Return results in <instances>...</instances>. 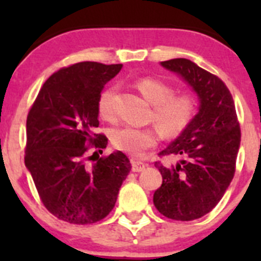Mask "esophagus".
Segmentation results:
<instances>
[{"label":"esophagus","mask_w":261,"mask_h":261,"mask_svg":"<svg viewBox=\"0 0 261 261\" xmlns=\"http://www.w3.org/2000/svg\"><path fill=\"white\" fill-rule=\"evenodd\" d=\"M146 164H144V163L141 162H136V160H133V172H143L144 169H145Z\"/></svg>","instance_id":"esophagus-1"}]
</instances>
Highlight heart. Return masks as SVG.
Returning <instances> with one entry per match:
<instances>
[{
  "label": "heart",
  "instance_id": "obj_1",
  "mask_svg": "<svg viewBox=\"0 0 261 261\" xmlns=\"http://www.w3.org/2000/svg\"><path fill=\"white\" fill-rule=\"evenodd\" d=\"M136 88L144 97L152 103L151 120L159 126L164 135L173 138L183 133L197 111V98L189 92L174 93V88L167 82L159 78L145 77L136 82ZM114 86L107 87L97 98V112L106 121L115 117ZM111 143L116 149L133 156L141 158L147 150L156 146L159 141V130L155 126L138 127L133 125H123L116 127L110 133Z\"/></svg>",
  "mask_w": 261,
  "mask_h": 261
}]
</instances>
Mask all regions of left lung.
Segmentation results:
<instances>
[{
  "instance_id": "left-lung-1",
  "label": "left lung",
  "mask_w": 261,
  "mask_h": 261,
  "mask_svg": "<svg viewBox=\"0 0 261 261\" xmlns=\"http://www.w3.org/2000/svg\"><path fill=\"white\" fill-rule=\"evenodd\" d=\"M162 65L191 84L201 106L188 127L159 152V156L177 155L181 160L169 168L155 162L163 183L152 201L165 217L197 220L217 206L235 175L240 123L232 96L217 75L183 58Z\"/></svg>"
}]
</instances>
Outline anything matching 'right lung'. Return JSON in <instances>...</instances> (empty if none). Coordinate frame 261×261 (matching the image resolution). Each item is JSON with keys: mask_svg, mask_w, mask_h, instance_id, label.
<instances>
[{"mask_svg": "<svg viewBox=\"0 0 261 261\" xmlns=\"http://www.w3.org/2000/svg\"><path fill=\"white\" fill-rule=\"evenodd\" d=\"M121 64L81 62L53 73L39 91L26 120L25 165L45 208L59 220L88 225L115 207L131 170L122 151L102 154L109 139L98 127L97 98Z\"/></svg>", "mask_w": 261, "mask_h": 261, "instance_id": "add662e5", "label": "right lung"}]
</instances>
